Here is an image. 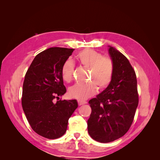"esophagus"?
I'll return each mask as SVG.
<instances>
[{"label":"esophagus","instance_id":"1","mask_svg":"<svg viewBox=\"0 0 160 160\" xmlns=\"http://www.w3.org/2000/svg\"><path fill=\"white\" fill-rule=\"evenodd\" d=\"M77 101H78V104H79V105H84V104H86V103H87V101H85L78 100Z\"/></svg>","mask_w":160,"mask_h":160}]
</instances>
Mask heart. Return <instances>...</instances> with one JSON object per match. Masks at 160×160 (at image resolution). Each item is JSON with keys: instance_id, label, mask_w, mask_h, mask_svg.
I'll use <instances>...</instances> for the list:
<instances>
[{"instance_id": "heart-1", "label": "heart", "mask_w": 160, "mask_h": 160, "mask_svg": "<svg viewBox=\"0 0 160 160\" xmlns=\"http://www.w3.org/2000/svg\"><path fill=\"white\" fill-rule=\"evenodd\" d=\"M80 64L89 69L90 74L88 81L85 84H75L69 89L71 98L85 100L93 96L99 89L107 88L112 81L114 73V64L109 58H105L101 53L91 49H85L78 55ZM73 64L72 61H67L62 68V79L69 83L72 79Z\"/></svg>"}]
</instances>
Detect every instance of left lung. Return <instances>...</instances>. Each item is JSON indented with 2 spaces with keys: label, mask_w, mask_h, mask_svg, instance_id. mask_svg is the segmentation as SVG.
Returning a JSON list of instances; mask_svg holds the SVG:
<instances>
[{
  "label": "left lung",
  "mask_w": 160,
  "mask_h": 160,
  "mask_svg": "<svg viewBox=\"0 0 160 160\" xmlns=\"http://www.w3.org/2000/svg\"><path fill=\"white\" fill-rule=\"evenodd\" d=\"M109 47L114 64L112 81L89 101L91 113L88 121V133L101 143L113 142L128 132L139 102L136 75L132 66L122 52Z\"/></svg>",
  "instance_id": "obj_1"
}]
</instances>
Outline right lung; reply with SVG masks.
I'll return each mask as SVG.
<instances>
[{
	"label": "right lung",
	"mask_w": 160,
	"mask_h": 160,
	"mask_svg": "<svg viewBox=\"0 0 160 160\" xmlns=\"http://www.w3.org/2000/svg\"><path fill=\"white\" fill-rule=\"evenodd\" d=\"M73 51L51 47L42 51L33 59L25 77L23 111L34 132L47 139L65 134L69 119L78 107L75 99L55 101L67 91L62 68Z\"/></svg>",
	"instance_id": "right-lung-1"
}]
</instances>
